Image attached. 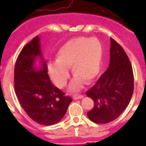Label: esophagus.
Listing matches in <instances>:
<instances>
[{"mask_svg": "<svg viewBox=\"0 0 146 146\" xmlns=\"http://www.w3.org/2000/svg\"><path fill=\"white\" fill-rule=\"evenodd\" d=\"M84 97V96H82V95H79V94H76V95H73V99H80V98H82Z\"/></svg>", "mask_w": 146, "mask_h": 146, "instance_id": "obj_1", "label": "esophagus"}]
</instances>
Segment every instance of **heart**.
Returning <instances> with one entry per match:
<instances>
[{"label": "heart", "instance_id": "1", "mask_svg": "<svg viewBox=\"0 0 146 146\" xmlns=\"http://www.w3.org/2000/svg\"><path fill=\"white\" fill-rule=\"evenodd\" d=\"M103 48L97 38L76 37L62 45L56 54V61L49 62L48 73L51 80L59 88H64L72 70L74 76L71 90L81 87L82 81L90 82L97 76L101 69Z\"/></svg>", "mask_w": 146, "mask_h": 146}]
</instances>
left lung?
Wrapping results in <instances>:
<instances>
[{"label":"left lung","instance_id":"left-lung-1","mask_svg":"<svg viewBox=\"0 0 146 146\" xmlns=\"http://www.w3.org/2000/svg\"><path fill=\"white\" fill-rule=\"evenodd\" d=\"M134 77L129 57L122 47L111 38L108 70L86 92L94 102L87 116L96 123H108L121 114L133 93Z\"/></svg>","mask_w":146,"mask_h":146}]
</instances>
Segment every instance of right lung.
Segmentation results:
<instances>
[{"mask_svg": "<svg viewBox=\"0 0 146 146\" xmlns=\"http://www.w3.org/2000/svg\"><path fill=\"white\" fill-rule=\"evenodd\" d=\"M40 48L36 36L22 49L15 64L14 89L29 117L39 124L50 126L63 118L72 99L50 82L43 57L42 67L35 68V58L42 56Z\"/></svg>", "mask_w": 146, "mask_h": 146, "instance_id": "add662e5", "label": "right lung"}]
</instances>
